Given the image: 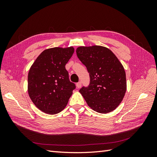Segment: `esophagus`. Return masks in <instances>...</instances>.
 Wrapping results in <instances>:
<instances>
[{"label":"esophagus","instance_id":"34e87169","mask_svg":"<svg viewBox=\"0 0 157 157\" xmlns=\"http://www.w3.org/2000/svg\"><path fill=\"white\" fill-rule=\"evenodd\" d=\"M77 88H80V87H81V86H82V82H77Z\"/></svg>","mask_w":157,"mask_h":157}]
</instances>
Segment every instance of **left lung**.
Returning <instances> with one entry per match:
<instances>
[{
    "mask_svg": "<svg viewBox=\"0 0 157 157\" xmlns=\"http://www.w3.org/2000/svg\"><path fill=\"white\" fill-rule=\"evenodd\" d=\"M76 52L90 75L88 86L79 90L88 106L99 113L115 110L126 90V73L119 60L101 46H80Z\"/></svg>",
    "mask_w": 157,
    "mask_h": 157,
    "instance_id": "1",
    "label": "left lung"
}]
</instances>
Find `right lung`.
I'll list each match as a JSON object with an SVG mask.
<instances>
[{
    "instance_id": "1",
    "label": "right lung",
    "mask_w": 157,
    "mask_h": 157,
    "mask_svg": "<svg viewBox=\"0 0 157 157\" xmlns=\"http://www.w3.org/2000/svg\"><path fill=\"white\" fill-rule=\"evenodd\" d=\"M74 48L59 47L43 51L32 65L28 74V92L33 103L50 115L61 111L76 88L65 69Z\"/></svg>"
}]
</instances>
